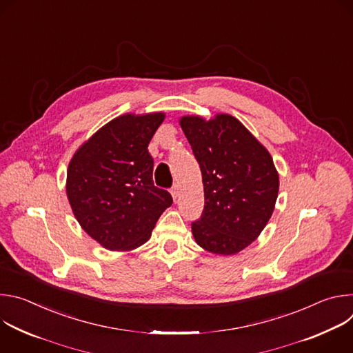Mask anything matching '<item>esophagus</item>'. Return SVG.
I'll list each match as a JSON object with an SVG mask.
<instances>
[{
	"instance_id": "obj_1",
	"label": "esophagus",
	"mask_w": 353,
	"mask_h": 353,
	"mask_svg": "<svg viewBox=\"0 0 353 353\" xmlns=\"http://www.w3.org/2000/svg\"><path fill=\"white\" fill-rule=\"evenodd\" d=\"M179 190H180L179 184H174V185L172 187L170 192H172V196H173V199H177V196H179Z\"/></svg>"
}]
</instances>
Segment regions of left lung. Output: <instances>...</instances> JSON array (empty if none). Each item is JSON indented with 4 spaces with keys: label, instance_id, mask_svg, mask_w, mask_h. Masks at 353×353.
Returning <instances> with one entry per match:
<instances>
[{
    "label": "left lung",
    "instance_id": "left-lung-1",
    "mask_svg": "<svg viewBox=\"0 0 353 353\" xmlns=\"http://www.w3.org/2000/svg\"><path fill=\"white\" fill-rule=\"evenodd\" d=\"M180 125L201 168L205 205L191 225L199 247L233 256L267 226L278 198L279 176L267 148L236 117L184 116Z\"/></svg>",
    "mask_w": 353,
    "mask_h": 353
}]
</instances>
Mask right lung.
I'll use <instances>...</instances> for the list:
<instances>
[{
  "mask_svg": "<svg viewBox=\"0 0 353 353\" xmlns=\"http://www.w3.org/2000/svg\"><path fill=\"white\" fill-rule=\"evenodd\" d=\"M165 113L123 114L85 141L67 170V196L81 228L100 245L130 251L146 243L173 204L154 184L148 145Z\"/></svg>",
  "mask_w": 353,
  "mask_h": 353,
  "instance_id": "1",
  "label": "right lung"
}]
</instances>
